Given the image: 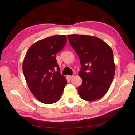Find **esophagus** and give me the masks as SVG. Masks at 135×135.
Masks as SVG:
<instances>
[{
	"label": "esophagus",
	"instance_id": "esophagus-1",
	"mask_svg": "<svg viewBox=\"0 0 135 135\" xmlns=\"http://www.w3.org/2000/svg\"><path fill=\"white\" fill-rule=\"evenodd\" d=\"M68 78H69L70 79H71L73 77V76H68Z\"/></svg>",
	"mask_w": 135,
	"mask_h": 135
}]
</instances>
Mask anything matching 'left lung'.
I'll return each mask as SVG.
<instances>
[{
    "instance_id": "8db88e82",
    "label": "left lung",
    "mask_w": 135,
    "mask_h": 135,
    "mask_svg": "<svg viewBox=\"0 0 135 135\" xmlns=\"http://www.w3.org/2000/svg\"><path fill=\"white\" fill-rule=\"evenodd\" d=\"M68 38L81 64L79 75L82 84L77 88L80 96L87 101L100 99L108 92L115 74L111 47L92 36L69 35Z\"/></svg>"
}]
</instances>
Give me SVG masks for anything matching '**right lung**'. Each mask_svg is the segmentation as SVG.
I'll use <instances>...</instances> for the list:
<instances>
[{"mask_svg":"<svg viewBox=\"0 0 135 135\" xmlns=\"http://www.w3.org/2000/svg\"><path fill=\"white\" fill-rule=\"evenodd\" d=\"M66 43L65 35L51 36L32 45L25 56L22 64L25 79L31 93L42 103L58 101L67 83L56 59V54Z\"/></svg>","mask_w":135,"mask_h":135,"instance_id":"1","label":"right lung"}]
</instances>
